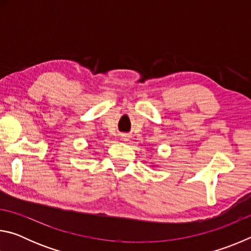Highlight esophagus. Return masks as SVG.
<instances>
[{
  "label": "esophagus",
  "mask_w": 251,
  "mask_h": 251,
  "mask_svg": "<svg viewBox=\"0 0 251 251\" xmlns=\"http://www.w3.org/2000/svg\"><path fill=\"white\" fill-rule=\"evenodd\" d=\"M128 137H127V136L126 135H123L122 136V141H124V142H126V141H128Z\"/></svg>",
  "instance_id": "34e87169"
}]
</instances>
